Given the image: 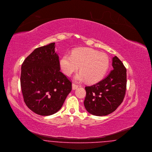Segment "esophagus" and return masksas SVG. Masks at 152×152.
<instances>
[{"instance_id": "1", "label": "esophagus", "mask_w": 152, "mask_h": 152, "mask_svg": "<svg viewBox=\"0 0 152 152\" xmlns=\"http://www.w3.org/2000/svg\"><path fill=\"white\" fill-rule=\"evenodd\" d=\"M78 87H79V86L76 85L75 83H72V89L73 90L77 89L78 88Z\"/></svg>"}]
</instances>
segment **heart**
Instances as JSON below:
<instances>
[{
    "label": "heart",
    "mask_w": 152,
    "mask_h": 152,
    "mask_svg": "<svg viewBox=\"0 0 152 152\" xmlns=\"http://www.w3.org/2000/svg\"><path fill=\"white\" fill-rule=\"evenodd\" d=\"M60 67L63 73L70 76L80 66V72L75 79L94 83L101 80L107 73L110 60L107 54L91 48H83L75 50L72 55L65 54L61 58Z\"/></svg>",
    "instance_id": "heart-1"
}]
</instances>
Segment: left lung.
Here are the masks:
<instances>
[{
    "instance_id": "8db88e82",
    "label": "left lung",
    "mask_w": 152,
    "mask_h": 152,
    "mask_svg": "<svg viewBox=\"0 0 152 152\" xmlns=\"http://www.w3.org/2000/svg\"><path fill=\"white\" fill-rule=\"evenodd\" d=\"M113 70L98 83L86 87L84 104L87 111L96 116L114 112L122 103L126 89V69L116 57L113 58Z\"/></svg>"
}]
</instances>
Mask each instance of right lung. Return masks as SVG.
Wrapping results in <instances>:
<instances>
[{
  "label": "right lung",
  "instance_id": "1",
  "mask_svg": "<svg viewBox=\"0 0 152 152\" xmlns=\"http://www.w3.org/2000/svg\"><path fill=\"white\" fill-rule=\"evenodd\" d=\"M55 43L36 49L21 66L20 86L27 107L37 114L57 113L72 90V83L60 72Z\"/></svg>",
  "mask_w": 152,
  "mask_h": 152
}]
</instances>
